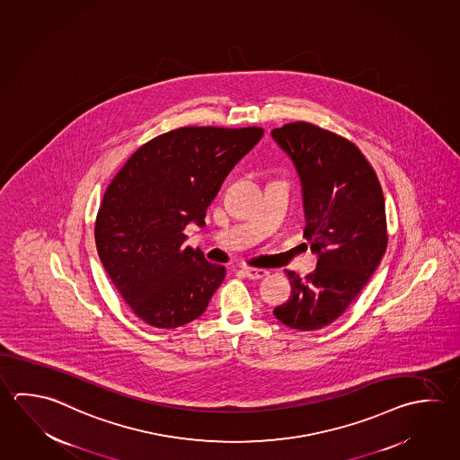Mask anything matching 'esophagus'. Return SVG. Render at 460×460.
<instances>
[{
    "label": "esophagus",
    "mask_w": 460,
    "mask_h": 460,
    "mask_svg": "<svg viewBox=\"0 0 460 460\" xmlns=\"http://www.w3.org/2000/svg\"><path fill=\"white\" fill-rule=\"evenodd\" d=\"M243 274L248 277V279H252V280H258V279H262V277L269 276V270L266 269L260 268H243Z\"/></svg>",
    "instance_id": "esophagus-1"
}]
</instances>
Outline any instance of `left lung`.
<instances>
[{"label":"left lung","instance_id":"obj_1","mask_svg":"<svg viewBox=\"0 0 460 460\" xmlns=\"http://www.w3.org/2000/svg\"><path fill=\"white\" fill-rule=\"evenodd\" d=\"M272 136L300 175L305 238L319 256L305 279L285 270L292 295L274 316L292 329L318 331L342 316L385 252L383 188L358 147L341 134L295 121Z\"/></svg>","mask_w":460,"mask_h":460}]
</instances>
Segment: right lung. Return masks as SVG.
Here are the masks:
<instances>
[{
  "label": "right lung",
  "mask_w": 460,
  "mask_h": 460,
  "mask_svg": "<svg viewBox=\"0 0 460 460\" xmlns=\"http://www.w3.org/2000/svg\"><path fill=\"white\" fill-rule=\"evenodd\" d=\"M262 128L184 126L142 144L103 194L95 244L103 268L137 318L175 329L199 318L226 279L200 250L184 248L190 222L206 210Z\"/></svg>",
  "instance_id": "add662e5"
}]
</instances>
